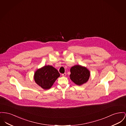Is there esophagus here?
Instances as JSON below:
<instances>
[{
    "label": "esophagus",
    "instance_id": "esophagus-1",
    "mask_svg": "<svg viewBox=\"0 0 126 126\" xmlns=\"http://www.w3.org/2000/svg\"><path fill=\"white\" fill-rule=\"evenodd\" d=\"M62 76L63 77H66V73H64V74H62Z\"/></svg>",
    "mask_w": 126,
    "mask_h": 126
}]
</instances>
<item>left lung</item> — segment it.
<instances>
[{"instance_id": "8db88e82", "label": "left lung", "mask_w": 126, "mask_h": 126, "mask_svg": "<svg viewBox=\"0 0 126 126\" xmlns=\"http://www.w3.org/2000/svg\"><path fill=\"white\" fill-rule=\"evenodd\" d=\"M70 71V79L77 85L81 86L89 80L90 73L86 67L76 65L71 67Z\"/></svg>"}]
</instances>
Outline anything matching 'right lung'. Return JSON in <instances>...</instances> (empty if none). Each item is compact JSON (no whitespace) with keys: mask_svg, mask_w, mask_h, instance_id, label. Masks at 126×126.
I'll return each mask as SVG.
<instances>
[{"mask_svg":"<svg viewBox=\"0 0 126 126\" xmlns=\"http://www.w3.org/2000/svg\"><path fill=\"white\" fill-rule=\"evenodd\" d=\"M59 76L60 74L57 69L52 66L45 65L35 71L34 79L39 87L47 90L51 88Z\"/></svg>","mask_w":126,"mask_h":126,"instance_id":"1","label":"right lung"}]
</instances>
